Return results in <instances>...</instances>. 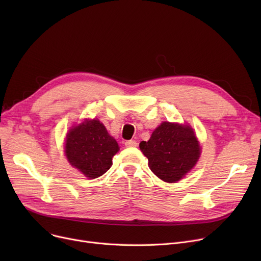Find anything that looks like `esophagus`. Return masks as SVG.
<instances>
[{
	"label": "esophagus",
	"instance_id": "34e87169",
	"mask_svg": "<svg viewBox=\"0 0 261 261\" xmlns=\"http://www.w3.org/2000/svg\"><path fill=\"white\" fill-rule=\"evenodd\" d=\"M125 146H126V147H130V148H132V147H136V146H138V143H136L135 141L130 140V141H127V142L125 143Z\"/></svg>",
	"mask_w": 261,
	"mask_h": 261
}]
</instances>
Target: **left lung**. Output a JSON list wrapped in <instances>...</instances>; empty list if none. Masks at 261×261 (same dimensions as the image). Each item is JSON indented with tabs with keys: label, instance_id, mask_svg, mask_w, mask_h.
<instances>
[{
	"label": "left lung",
	"instance_id": "1",
	"mask_svg": "<svg viewBox=\"0 0 261 261\" xmlns=\"http://www.w3.org/2000/svg\"><path fill=\"white\" fill-rule=\"evenodd\" d=\"M140 149L148 159L151 171L161 180L175 183L196 165L201 148L194 129L189 125L164 121Z\"/></svg>",
	"mask_w": 261,
	"mask_h": 261
}]
</instances>
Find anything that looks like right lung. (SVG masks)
I'll return each instance as SVG.
<instances>
[{"instance_id":"1","label":"right lung","mask_w":261,"mask_h":261,"mask_svg":"<svg viewBox=\"0 0 261 261\" xmlns=\"http://www.w3.org/2000/svg\"><path fill=\"white\" fill-rule=\"evenodd\" d=\"M65 155L71 165L89 179H96L112 166L119 150L117 142L98 119H85L66 134Z\"/></svg>"}]
</instances>
